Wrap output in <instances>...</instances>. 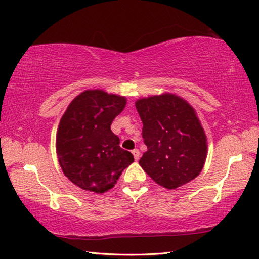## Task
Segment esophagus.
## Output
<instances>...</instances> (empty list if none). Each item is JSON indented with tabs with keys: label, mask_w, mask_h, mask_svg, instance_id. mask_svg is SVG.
Wrapping results in <instances>:
<instances>
[{
	"label": "esophagus",
	"mask_w": 259,
	"mask_h": 259,
	"mask_svg": "<svg viewBox=\"0 0 259 259\" xmlns=\"http://www.w3.org/2000/svg\"><path fill=\"white\" fill-rule=\"evenodd\" d=\"M132 153H133V157L135 159V161H138L140 159V151L138 149H134L132 151Z\"/></svg>",
	"instance_id": "esophagus-1"
}]
</instances>
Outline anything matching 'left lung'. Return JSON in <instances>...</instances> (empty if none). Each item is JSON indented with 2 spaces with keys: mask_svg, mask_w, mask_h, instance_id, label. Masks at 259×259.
Instances as JSON below:
<instances>
[{
  "mask_svg": "<svg viewBox=\"0 0 259 259\" xmlns=\"http://www.w3.org/2000/svg\"><path fill=\"white\" fill-rule=\"evenodd\" d=\"M135 107L148 146L139 161L144 171L167 189L196 178L205 164L207 140L193 107L169 92L138 99Z\"/></svg>",
  "mask_w": 259,
  "mask_h": 259,
  "instance_id": "obj_1",
  "label": "left lung"
}]
</instances>
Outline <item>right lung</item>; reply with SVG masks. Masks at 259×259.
<instances>
[{
	"instance_id": "add662e5",
	"label": "right lung",
	"mask_w": 259,
	"mask_h": 259,
	"mask_svg": "<svg viewBox=\"0 0 259 259\" xmlns=\"http://www.w3.org/2000/svg\"><path fill=\"white\" fill-rule=\"evenodd\" d=\"M126 98L104 90H85L71 101L56 133V153L63 172L81 189L97 194L115 186L133 162L110 130Z\"/></svg>"
}]
</instances>
